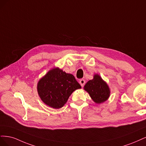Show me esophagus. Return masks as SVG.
<instances>
[{"label":"esophagus","instance_id":"obj_1","mask_svg":"<svg viewBox=\"0 0 146 146\" xmlns=\"http://www.w3.org/2000/svg\"><path fill=\"white\" fill-rule=\"evenodd\" d=\"M85 83H86V81H85V80H84V79H81L79 81V84H81V86L82 87H83L85 85Z\"/></svg>","mask_w":146,"mask_h":146}]
</instances>
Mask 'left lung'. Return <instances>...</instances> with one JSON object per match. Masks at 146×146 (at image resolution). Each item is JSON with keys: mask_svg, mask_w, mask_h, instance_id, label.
I'll use <instances>...</instances> for the list:
<instances>
[{"mask_svg": "<svg viewBox=\"0 0 146 146\" xmlns=\"http://www.w3.org/2000/svg\"><path fill=\"white\" fill-rule=\"evenodd\" d=\"M84 89L90 95L92 100L98 104L104 102L110 96V90L107 84L98 74H95L84 86Z\"/></svg>", "mask_w": 146, "mask_h": 146, "instance_id": "obj_1", "label": "left lung"}]
</instances>
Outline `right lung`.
I'll list each match as a JSON object with an SVG mask.
<instances>
[{
    "label": "right lung",
    "instance_id": "obj_1",
    "mask_svg": "<svg viewBox=\"0 0 146 146\" xmlns=\"http://www.w3.org/2000/svg\"><path fill=\"white\" fill-rule=\"evenodd\" d=\"M81 88L73 75L59 68L50 70L37 84V92L42 101L54 109L63 107L71 94Z\"/></svg>",
    "mask_w": 146,
    "mask_h": 146
}]
</instances>
